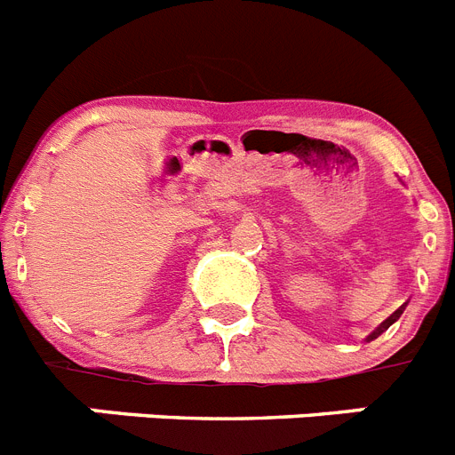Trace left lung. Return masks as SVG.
Returning a JSON list of instances; mask_svg holds the SVG:
<instances>
[{"label":"left lung","instance_id":"1","mask_svg":"<svg viewBox=\"0 0 455 455\" xmlns=\"http://www.w3.org/2000/svg\"><path fill=\"white\" fill-rule=\"evenodd\" d=\"M398 314H401V311H396V314H392V315H389V318H387V321H385V323H382V325H380V327H378V330H375V331H373V334H369V339H375V337H378V334H380V331H385V330H387V327H389V325H392V323H394V321H396V318H398Z\"/></svg>","mask_w":455,"mask_h":455}]
</instances>
